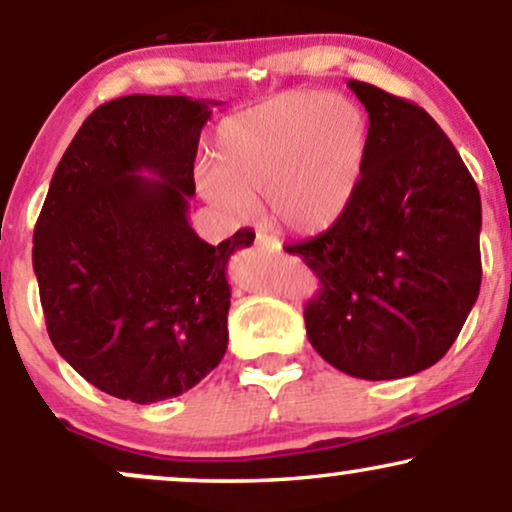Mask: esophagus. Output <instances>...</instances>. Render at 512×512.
Returning a JSON list of instances; mask_svg holds the SVG:
<instances>
[{
  "instance_id": "34e87169",
  "label": "esophagus",
  "mask_w": 512,
  "mask_h": 512,
  "mask_svg": "<svg viewBox=\"0 0 512 512\" xmlns=\"http://www.w3.org/2000/svg\"><path fill=\"white\" fill-rule=\"evenodd\" d=\"M255 248L264 252H281V243L267 233H257L255 236Z\"/></svg>"
}]
</instances>
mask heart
<instances>
[{"label": "heart", "instance_id": "obj_1", "mask_svg": "<svg viewBox=\"0 0 512 512\" xmlns=\"http://www.w3.org/2000/svg\"><path fill=\"white\" fill-rule=\"evenodd\" d=\"M368 120L344 96L286 91L226 120L216 132L214 170L197 187L231 216L267 199L272 219L313 236L334 226L361 182Z\"/></svg>", "mask_w": 512, "mask_h": 512}]
</instances>
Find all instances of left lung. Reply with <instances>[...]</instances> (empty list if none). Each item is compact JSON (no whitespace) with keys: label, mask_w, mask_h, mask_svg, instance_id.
Wrapping results in <instances>:
<instances>
[{"label":"left lung","mask_w":512,"mask_h":512,"mask_svg":"<svg viewBox=\"0 0 512 512\" xmlns=\"http://www.w3.org/2000/svg\"><path fill=\"white\" fill-rule=\"evenodd\" d=\"M368 113L356 195L334 226L289 245L320 276L310 344L363 380L421 373L448 354L481 286V199L460 154L419 105L349 81Z\"/></svg>","instance_id":"left-lung-1"}]
</instances>
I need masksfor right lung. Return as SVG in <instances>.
I'll return each instance as SVG.
<instances>
[{"label": "right lung", "mask_w": 512, "mask_h": 512, "mask_svg": "<svg viewBox=\"0 0 512 512\" xmlns=\"http://www.w3.org/2000/svg\"><path fill=\"white\" fill-rule=\"evenodd\" d=\"M214 105L142 93L103 103L64 151L35 223L52 346L117 399L178 397L226 354V264L255 233L209 245L187 219Z\"/></svg>", "instance_id": "obj_1"}]
</instances>
